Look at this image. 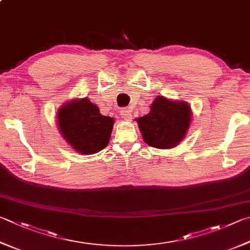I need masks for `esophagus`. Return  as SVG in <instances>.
Wrapping results in <instances>:
<instances>
[{
    "instance_id": "1",
    "label": "esophagus",
    "mask_w": 250,
    "mask_h": 250,
    "mask_svg": "<svg viewBox=\"0 0 250 250\" xmlns=\"http://www.w3.org/2000/svg\"><path fill=\"white\" fill-rule=\"evenodd\" d=\"M120 115L125 120H130L131 118H132V116H131V111L128 109V108H122L120 110Z\"/></svg>"
}]
</instances>
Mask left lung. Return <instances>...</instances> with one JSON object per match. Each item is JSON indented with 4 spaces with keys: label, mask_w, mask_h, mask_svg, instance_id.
I'll list each match as a JSON object with an SVG mask.
<instances>
[{
    "label": "left lung",
    "mask_w": 250,
    "mask_h": 250,
    "mask_svg": "<svg viewBox=\"0 0 250 250\" xmlns=\"http://www.w3.org/2000/svg\"><path fill=\"white\" fill-rule=\"evenodd\" d=\"M191 120V109L185 102L156 97L147 115L138 119L143 140L151 146L171 148L185 138Z\"/></svg>",
    "instance_id": "obj_1"
}]
</instances>
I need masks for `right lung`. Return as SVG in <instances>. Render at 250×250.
Listing matches in <instances>:
<instances>
[{
	"label": "right lung",
	"mask_w": 250,
	"mask_h": 250,
	"mask_svg": "<svg viewBox=\"0 0 250 250\" xmlns=\"http://www.w3.org/2000/svg\"><path fill=\"white\" fill-rule=\"evenodd\" d=\"M58 125L67 143L81 154H94L107 146L113 119L103 116L88 98L63 105L58 112Z\"/></svg>",
	"instance_id": "obj_1"
}]
</instances>
